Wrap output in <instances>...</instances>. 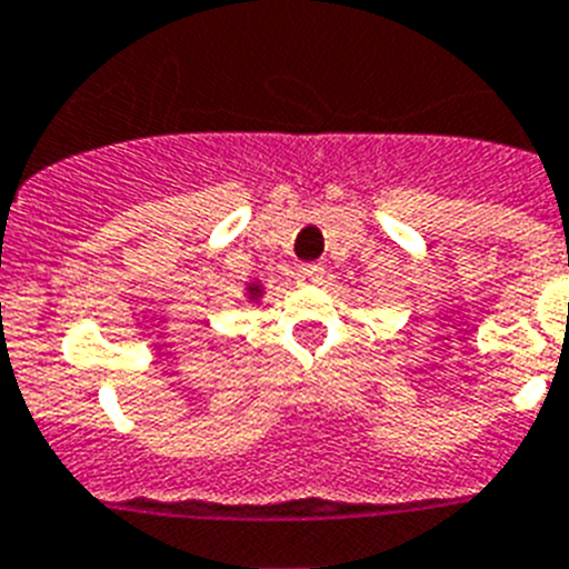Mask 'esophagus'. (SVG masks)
I'll list each match as a JSON object with an SVG mask.
<instances>
[{
  "mask_svg": "<svg viewBox=\"0 0 569 569\" xmlns=\"http://www.w3.org/2000/svg\"><path fill=\"white\" fill-rule=\"evenodd\" d=\"M296 279L302 281V284H319V281L326 279V270H322V264H302Z\"/></svg>",
  "mask_w": 569,
  "mask_h": 569,
  "instance_id": "1",
  "label": "esophagus"
}]
</instances>
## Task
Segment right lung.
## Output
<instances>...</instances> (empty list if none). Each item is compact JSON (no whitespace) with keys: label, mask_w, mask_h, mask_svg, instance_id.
I'll return each mask as SVG.
<instances>
[{"label":"right lung","mask_w":569,"mask_h":569,"mask_svg":"<svg viewBox=\"0 0 569 569\" xmlns=\"http://www.w3.org/2000/svg\"><path fill=\"white\" fill-rule=\"evenodd\" d=\"M261 293H264V288H261L258 281H250V284H247V299H250V302H258Z\"/></svg>","instance_id":"right-lung-1"}]
</instances>
